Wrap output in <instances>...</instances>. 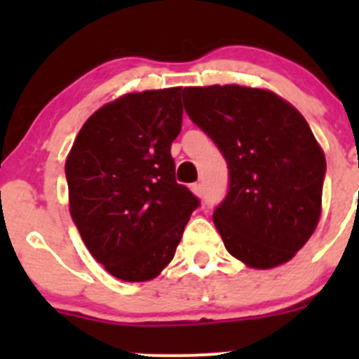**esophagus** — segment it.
Instances as JSON below:
<instances>
[{
    "instance_id": "34e87169",
    "label": "esophagus",
    "mask_w": 359,
    "mask_h": 359,
    "mask_svg": "<svg viewBox=\"0 0 359 359\" xmlns=\"http://www.w3.org/2000/svg\"><path fill=\"white\" fill-rule=\"evenodd\" d=\"M191 191H193L194 194H196V196H203V193H205V189H203V184H191Z\"/></svg>"
}]
</instances>
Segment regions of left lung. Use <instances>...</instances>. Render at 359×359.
<instances>
[{"mask_svg":"<svg viewBox=\"0 0 359 359\" xmlns=\"http://www.w3.org/2000/svg\"><path fill=\"white\" fill-rule=\"evenodd\" d=\"M182 99L229 168L213 210L227 252L253 269L288 262L316 229L327 173L304 116L269 90L240 85L189 86Z\"/></svg>","mask_w":359,"mask_h":359,"instance_id":"obj_1","label":"left lung"}]
</instances>
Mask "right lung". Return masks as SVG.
I'll list each match as a JSON object with an SVG mask.
<instances>
[{"label":"right lung","mask_w":359,"mask_h":359,"mask_svg":"<svg viewBox=\"0 0 359 359\" xmlns=\"http://www.w3.org/2000/svg\"><path fill=\"white\" fill-rule=\"evenodd\" d=\"M182 112L180 88L123 95L86 119L66 159L72 222L118 280L156 278L200 206L170 154Z\"/></svg>","instance_id":"add662e5"}]
</instances>
